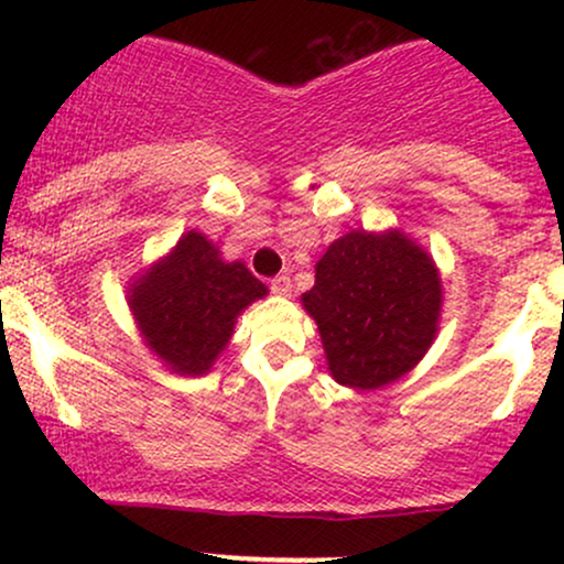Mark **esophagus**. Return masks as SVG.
Returning a JSON list of instances; mask_svg holds the SVG:
<instances>
[{
	"label": "esophagus",
	"instance_id": "obj_1",
	"mask_svg": "<svg viewBox=\"0 0 564 564\" xmlns=\"http://www.w3.org/2000/svg\"><path fill=\"white\" fill-rule=\"evenodd\" d=\"M270 291L278 296H289L291 294V278L289 275H275L273 281H270Z\"/></svg>",
	"mask_w": 564,
	"mask_h": 564
}]
</instances>
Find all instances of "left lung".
I'll use <instances>...</instances> for the list:
<instances>
[{"mask_svg": "<svg viewBox=\"0 0 564 564\" xmlns=\"http://www.w3.org/2000/svg\"><path fill=\"white\" fill-rule=\"evenodd\" d=\"M435 264L403 232L352 230L328 246L302 296L339 384L379 390L411 371L437 334Z\"/></svg>", "mask_w": 564, "mask_h": 564, "instance_id": "1", "label": "left lung"}]
</instances>
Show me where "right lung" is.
Wrapping results in <instances>:
<instances>
[{
	"label": "right lung",
	"mask_w": 564,
	"mask_h": 564,
	"mask_svg": "<svg viewBox=\"0 0 564 564\" xmlns=\"http://www.w3.org/2000/svg\"><path fill=\"white\" fill-rule=\"evenodd\" d=\"M268 294L241 262L219 260V251L196 230L129 291V307L148 347L172 371H209L228 345L232 323L246 304Z\"/></svg>",
	"instance_id": "add662e5"
}]
</instances>
